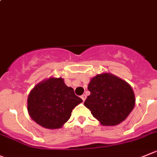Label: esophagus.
Instances as JSON below:
<instances>
[{
	"mask_svg": "<svg viewBox=\"0 0 157 157\" xmlns=\"http://www.w3.org/2000/svg\"><path fill=\"white\" fill-rule=\"evenodd\" d=\"M81 98H82V99L83 100V102H84L85 100H86V95H81Z\"/></svg>",
	"mask_w": 157,
	"mask_h": 157,
	"instance_id": "esophagus-1",
	"label": "esophagus"
}]
</instances>
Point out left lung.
<instances>
[{"label": "left lung", "mask_w": 157, "mask_h": 157, "mask_svg": "<svg viewBox=\"0 0 157 157\" xmlns=\"http://www.w3.org/2000/svg\"><path fill=\"white\" fill-rule=\"evenodd\" d=\"M91 94L84 102L104 126H115L127 118L135 105V95L128 83L109 73L97 75L88 86Z\"/></svg>", "instance_id": "1"}]
</instances>
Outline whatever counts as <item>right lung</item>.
<instances>
[{"label": "right lung", "mask_w": 157, "mask_h": 157, "mask_svg": "<svg viewBox=\"0 0 157 157\" xmlns=\"http://www.w3.org/2000/svg\"><path fill=\"white\" fill-rule=\"evenodd\" d=\"M82 102L62 78H50L37 85L28 98L31 119L47 129H59L70 119L72 109Z\"/></svg>", "instance_id": "1"}]
</instances>
